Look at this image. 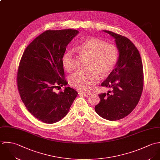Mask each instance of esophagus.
I'll return each instance as SVG.
<instances>
[{"instance_id":"1","label":"esophagus","mask_w":160,"mask_h":160,"mask_svg":"<svg viewBox=\"0 0 160 160\" xmlns=\"http://www.w3.org/2000/svg\"><path fill=\"white\" fill-rule=\"evenodd\" d=\"M78 94L80 95V96H85V97H88V96H90V94L88 93H85V92H79Z\"/></svg>"}]
</instances>
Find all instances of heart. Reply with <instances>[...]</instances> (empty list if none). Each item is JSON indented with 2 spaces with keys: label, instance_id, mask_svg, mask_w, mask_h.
<instances>
[{
  "label": "heart",
  "instance_id": "obj_1",
  "mask_svg": "<svg viewBox=\"0 0 160 160\" xmlns=\"http://www.w3.org/2000/svg\"><path fill=\"white\" fill-rule=\"evenodd\" d=\"M76 51L83 56L90 59L88 73L77 72L68 78V82L73 87L88 91L98 83L100 76L105 78L113 71L117 64L119 51L113 44H107L104 41L91 38L76 46ZM62 64L66 71H71L74 67L73 51L67 50L62 58Z\"/></svg>",
  "mask_w": 160,
  "mask_h": 160
}]
</instances>
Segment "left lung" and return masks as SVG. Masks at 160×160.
Returning a JSON list of instances; mask_svg holds the SVG:
<instances>
[{
    "instance_id": "obj_1",
    "label": "left lung",
    "mask_w": 160,
    "mask_h": 160,
    "mask_svg": "<svg viewBox=\"0 0 160 160\" xmlns=\"http://www.w3.org/2000/svg\"><path fill=\"white\" fill-rule=\"evenodd\" d=\"M103 32L115 39L119 57L116 68L101 84L112 91L99 95L95 110L103 119L113 121L128 116L137 105L143 86V65L138 49L128 38Z\"/></svg>"
}]
</instances>
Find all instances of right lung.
Masks as SVG:
<instances>
[{
    "instance_id": "right-lung-1",
    "label": "right lung",
    "mask_w": 160,
    "mask_h": 160,
    "mask_svg": "<svg viewBox=\"0 0 160 160\" xmlns=\"http://www.w3.org/2000/svg\"><path fill=\"white\" fill-rule=\"evenodd\" d=\"M79 32L48 30L36 38L25 50L17 73L21 99L28 111L38 120L53 124L67 114L78 93L65 86L62 58L67 46Z\"/></svg>"
}]
</instances>
